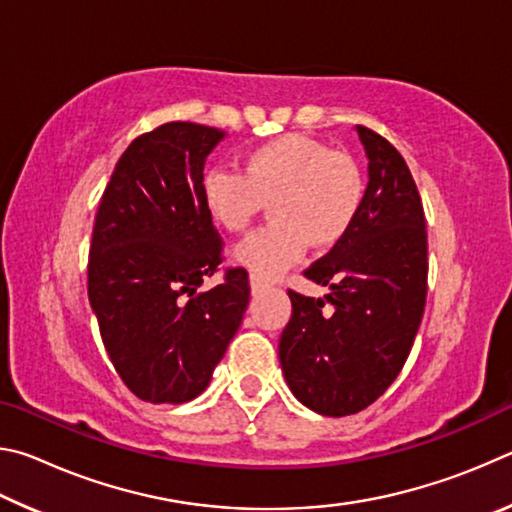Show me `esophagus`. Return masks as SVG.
I'll list each match as a JSON object with an SVG mask.
<instances>
[{
	"label": "esophagus",
	"instance_id": "esophagus-1",
	"mask_svg": "<svg viewBox=\"0 0 512 512\" xmlns=\"http://www.w3.org/2000/svg\"><path fill=\"white\" fill-rule=\"evenodd\" d=\"M264 287H266V284H264L262 280H257V277H253V275H250V291H253V293H255V296H257V293H259V291H264Z\"/></svg>",
	"mask_w": 512,
	"mask_h": 512
}]
</instances>
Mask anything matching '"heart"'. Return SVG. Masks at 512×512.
<instances>
[{"mask_svg":"<svg viewBox=\"0 0 512 512\" xmlns=\"http://www.w3.org/2000/svg\"><path fill=\"white\" fill-rule=\"evenodd\" d=\"M363 192V173L350 155L305 135L255 146L241 160V171L214 167L201 183L207 216L228 232L244 230L262 203H271L273 225L232 250V262L262 282L296 266L309 244H336L357 219Z\"/></svg>","mask_w":512,"mask_h":512,"instance_id":"obj_1","label":"heart"}]
</instances>
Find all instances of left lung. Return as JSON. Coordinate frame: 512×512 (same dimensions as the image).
<instances>
[{
  "label": "left lung",
  "instance_id": "left-lung-1",
  "mask_svg": "<svg viewBox=\"0 0 512 512\" xmlns=\"http://www.w3.org/2000/svg\"><path fill=\"white\" fill-rule=\"evenodd\" d=\"M368 187L350 230L305 275L325 298L289 291L280 363L291 393L320 415L359 413L384 395L413 348L427 300V230L409 167L357 126ZM325 304H332L329 310Z\"/></svg>",
  "mask_w": 512,
  "mask_h": 512
}]
</instances>
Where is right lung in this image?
<instances>
[{"instance_id": "1", "label": "right lung", "mask_w": 512, "mask_h": 512, "mask_svg": "<svg viewBox=\"0 0 512 512\" xmlns=\"http://www.w3.org/2000/svg\"><path fill=\"white\" fill-rule=\"evenodd\" d=\"M219 128L171 121L131 142L94 219L88 298L112 366L151 404H185L210 386L250 298L248 273L198 291L221 264L201 183Z\"/></svg>"}]
</instances>
